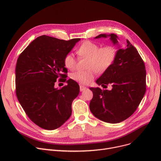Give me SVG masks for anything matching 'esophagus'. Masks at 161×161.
<instances>
[{"mask_svg":"<svg viewBox=\"0 0 161 161\" xmlns=\"http://www.w3.org/2000/svg\"><path fill=\"white\" fill-rule=\"evenodd\" d=\"M86 87H85V86H80V91H84V90H86Z\"/></svg>","mask_w":161,"mask_h":161,"instance_id":"34e87169","label":"esophagus"}]
</instances>
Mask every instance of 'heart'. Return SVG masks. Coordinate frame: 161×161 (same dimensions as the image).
I'll return each mask as SVG.
<instances>
[{
  "label": "heart",
  "instance_id": "b5f03b06",
  "mask_svg": "<svg viewBox=\"0 0 161 161\" xmlns=\"http://www.w3.org/2000/svg\"><path fill=\"white\" fill-rule=\"evenodd\" d=\"M76 53L80 57L87 58V70H78L70 74L74 81L81 84H88L93 80L95 72L102 74L106 71L114 63L117 53V47L113 44L103 46L86 40L76 49ZM77 63L75 58L72 53H68L64 58V65L66 69L72 70Z\"/></svg>",
  "mask_w": 161,
  "mask_h": 161
}]
</instances>
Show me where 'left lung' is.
<instances>
[{"mask_svg": "<svg viewBox=\"0 0 161 161\" xmlns=\"http://www.w3.org/2000/svg\"><path fill=\"white\" fill-rule=\"evenodd\" d=\"M100 35L96 38L106 37ZM111 40L117 43V36L111 34ZM126 47L117 50L113 64L96 81L104 88L91 87L93 93L89 108L98 119L109 123H120L136 110L146 90V71L137 49L126 40Z\"/></svg>", "mask_w": 161, "mask_h": 161, "instance_id": "8db88e82", "label": "left lung"}]
</instances>
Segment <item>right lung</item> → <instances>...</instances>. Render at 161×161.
Wrapping results in <instances>:
<instances>
[{
	"label": "right lung",
	"mask_w": 161,
	"mask_h": 161,
	"mask_svg": "<svg viewBox=\"0 0 161 161\" xmlns=\"http://www.w3.org/2000/svg\"><path fill=\"white\" fill-rule=\"evenodd\" d=\"M80 38L69 40L42 35L19 55L15 67V93L25 114L40 127L54 130L72 114V103L80 92L72 79L61 89L57 80H66L64 58Z\"/></svg>",
	"instance_id": "right-lung-1"
}]
</instances>
